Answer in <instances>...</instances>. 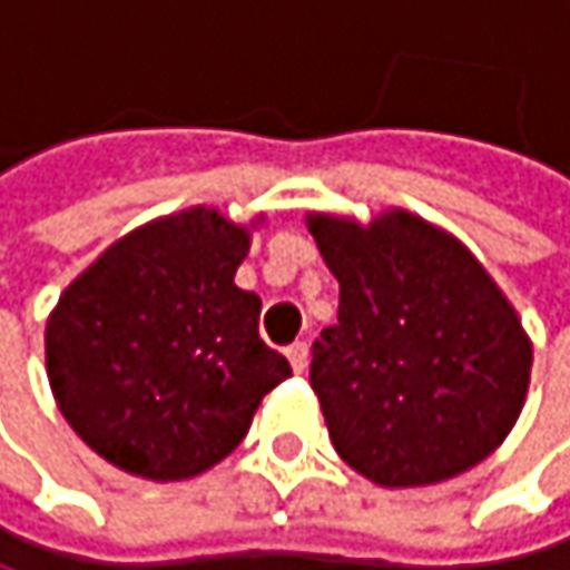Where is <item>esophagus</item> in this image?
Listing matches in <instances>:
<instances>
[{"mask_svg": "<svg viewBox=\"0 0 570 570\" xmlns=\"http://www.w3.org/2000/svg\"><path fill=\"white\" fill-rule=\"evenodd\" d=\"M287 357H291V367H294L297 374H304V371H307V361H311V347H307L304 341H297V344L287 347Z\"/></svg>", "mask_w": 570, "mask_h": 570, "instance_id": "obj_1", "label": "esophagus"}]
</instances>
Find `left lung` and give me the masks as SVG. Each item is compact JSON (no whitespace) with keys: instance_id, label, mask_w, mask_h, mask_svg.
<instances>
[{"instance_id":"obj_1","label":"left lung","mask_w":570,"mask_h":570,"mask_svg":"<svg viewBox=\"0 0 570 570\" xmlns=\"http://www.w3.org/2000/svg\"><path fill=\"white\" fill-rule=\"evenodd\" d=\"M307 226L341 283L314 341L311 387L337 454L381 488H424L481 464L514 428L531 341L474 253L391 209L371 226Z\"/></svg>"}]
</instances>
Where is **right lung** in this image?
I'll list each match as a JSON object with an SVG mask.
<instances>
[{
    "mask_svg": "<svg viewBox=\"0 0 570 570\" xmlns=\"http://www.w3.org/2000/svg\"><path fill=\"white\" fill-rule=\"evenodd\" d=\"M246 226L193 206L116 239L59 297L46 371L69 428L109 464L183 481L223 461L291 377L233 276Z\"/></svg>",
    "mask_w": 570,
    "mask_h": 570,
    "instance_id": "obj_1",
    "label": "right lung"
}]
</instances>
